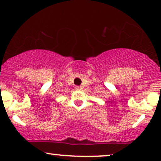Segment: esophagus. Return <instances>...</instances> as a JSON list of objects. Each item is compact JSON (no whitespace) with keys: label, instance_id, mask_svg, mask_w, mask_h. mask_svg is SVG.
<instances>
[{"label":"esophagus","instance_id":"obj_1","mask_svg":"<svg viewBox=\"0 0 161 161\" xmlns=\"http://www.w3.org/2000/svg\"><path fill=\"white\" fill-rule=\"evenodd\" d=\"M75 90H80L81 89V87L80 86H75Z\"/></svg>","mask_w":161,"mask_h":161}]
</instances>
